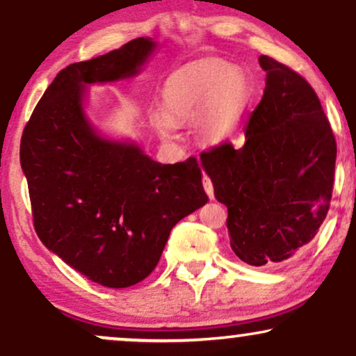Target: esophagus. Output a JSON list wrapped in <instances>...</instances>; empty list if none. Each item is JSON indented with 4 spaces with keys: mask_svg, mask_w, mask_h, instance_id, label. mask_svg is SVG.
I'll return each mask as SVG.
<instances>
[{
    "mask_svg": "<svg viewBox=\"0 0 356 356\" xmlns=\"http://www.w3.org/2000/svg\"><path fill=\"white\" fill-rule=\"evenodd\" d=\"M203 186H204L206 193H208L209 198H213V196H214V188H213V181H211V178H209L208 175H204V177H203Z\"/></svg>",
    "mask_w": 356,
    "mask_h": 356,
    "instance_id": "esophagus-1",
    "label": "esophagus"
}]
</instances>
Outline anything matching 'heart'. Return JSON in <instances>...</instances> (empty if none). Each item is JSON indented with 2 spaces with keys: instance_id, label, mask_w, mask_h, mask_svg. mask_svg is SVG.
<instances>
[{
  "instance_id": "heart-1",
  "label": "heart",
  "mask_w": 356,
  "mask_h": 356,
  "mask_svg": "<svg viewBox=\"0 0 356 356\" xmlns=\"http://www.w3.org/2000/svg\"><path fill=\"white\" fill-rule=\"evenodd\" d=\"M251 100L245 74L221 60H201L179 67L166 79L163 113L152 117L161 137L173 134L175 124L198 120L200 137L219 145L234 137Z\"/></svg>"
}]
</instances>
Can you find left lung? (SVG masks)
Here are the masks:
<instances>
[{"instance_id":"obj_1","label":"left lung","mask_w":356,"mask_h":356,"mask_svg":"<svg viewBox=\"0 0 356 356\" xmlns=\"http://www.w3.org/2000/svg\"><path fill=\"white\" fill-rule=\"evenodd\" d=\"M266 89L245 142L201 153L214 196L227 208L231 249L249 266L287 261L318 232L330 208L337 142L320 100L300 74L259 57Z\"/></svg>"}]
</instances>
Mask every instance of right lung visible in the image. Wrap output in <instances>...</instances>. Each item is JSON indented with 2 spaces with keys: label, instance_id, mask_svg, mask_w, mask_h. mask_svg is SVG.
<instances>
[{
  "label": "right lung",
  "instance_id": "add662e5",
  "mask_svg": "<svg viewBox=\"0 0 356 356\" xmlns=\"http://www.w3.org/2000/svg\"><path fill=\"white\" fill-rule=\"evenodd\" d=\"M155 49L137 38L67 65L47 87L21 137L34 229L49 251L104 287L152 274L170 231L208 203L195 156L153 161L135 143L99 137L86 118L84 87L135 76Z\"/></svg>",
  "mask_w": 356,
  "mask_h": 356
}]
</instances>
